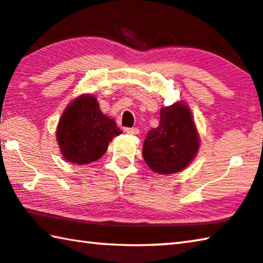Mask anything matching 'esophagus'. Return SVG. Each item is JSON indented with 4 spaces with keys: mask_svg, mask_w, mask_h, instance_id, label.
<instances>
[{
    "mask_svg": "<svg viewBox=\"0 0 263 263\" xmlns=\"http://www.w3.org/2000/svg\"><path fill=\"white\" fill-rule=\"evenodd\" d=\"M124 132L127 133V135H132V136L139 135V130H138L137 127H132V128L126 127V128H124Z\"/></svg>",
    "mask_w": 263,
    "mask_h": 263,
    "instance_id": "1",
    "label": "esophagus"
}]
</instances>
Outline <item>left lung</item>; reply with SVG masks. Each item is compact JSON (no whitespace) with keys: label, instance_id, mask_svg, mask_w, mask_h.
Listing matches in <instances>:
<instances>
[{"label":"left lung","instance_id":"1","mask_svg":"<svg viewBox=\"0 0 263 263\" xmlns=\"http://www.w3.org/2000/svg\"><path fill=\"white\" fill-rule=\"evenodd\" d=\"M199 149V136L189 106L184 102L160 110L159 126L149 130L142 157L153 172L175 174L190 164Z\"/></svg>","mask_w":263,"mask_h":263}]
</instances>
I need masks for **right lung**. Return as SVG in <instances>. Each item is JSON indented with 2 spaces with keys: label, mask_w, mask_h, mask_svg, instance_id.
Masks as SVG:
<instances>
[{
  "label": "right lung",
  "mask_w": 263,
  "mask_h": 263,
  "mask_svg": "<svg viewBox=\"0 0 263 263\" xmlns=\"http://www.w3.org/2000/svg\"><path fill=\"white\" fill-rule=\"evenodd\" d=\"M122 131L102 112L96 97L80 95L67 105L57 126L60 152L70 163L87 164L99 160L109 142Z\"/></svg>",
  "instance_id": "add662e5"
}]
</instances>
